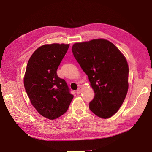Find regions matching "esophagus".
<instances>
[{"label": "esophagus", "instance_id": "34e87169", "mask_svg": "<svg viewBox=\"0 0 152 152\" xmlns=\"http://www.w3.org/2000/svg\"><path fill=\"white\" fill-rule=\"evenodd\" d=\"M81 92V90L80 88H79V89L76 91V93H77V94H79Z\"/></svg>", "mask_w": 152, "mask_h": 152}]
</instances>
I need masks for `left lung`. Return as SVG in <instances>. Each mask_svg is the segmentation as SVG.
<instances>
[{"mask_svg": "<svg viewBox=\"0 0 152 152\" xmlns=\"http://www.w3.org/2000/svg\"><path fill=\"white\" fill-rule=\"evenodd\" d=\"M72 52L94 91L90 110L102 118L112 116L128 91L129 68L125 57L113 43L103 39L76 43Z\"/></svg>", "mask_w": 152, "mask_h": 152, "instance_id": "1", "label": "left lung"}]
</instances>
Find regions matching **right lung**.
<instances>
[{"label": "right lung", "mask_w": 152, "mask_h": 152, "mask_svg": "<svg viewBox=\"0 0 152 152\" xmlns=\"http://www.w3.org/2000/svg\"><path fill=\"white\" fill-rule=\"evenodd\" d=\"M69 44H46L31 55L26 66L24 86L31 104L42 116L54 119L65 113L73 95L57 70Z\"/></svg>", "instance_id": "1"}]
</instances>
